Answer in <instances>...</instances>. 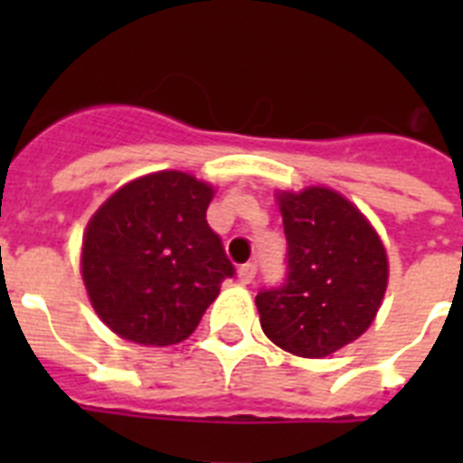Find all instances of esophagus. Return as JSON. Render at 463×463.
<instances>
[{"mask_svg":"<svg viewBox=\"0 0 463 463\" xmlns=\"http://www.w3.org/2000/svg\"><path fill=\"white\" fill-rule=\"evenodd\" d=\"M255 276H257L255 261H248V264H243V267L239 269V280L243 282V285H250V282L255 280Z\"/></svg>","mask_w":463,"mask_h":463,"instance_id":"1","label":"esophagus"}]
</instances>
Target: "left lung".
I'll return each instance as SVG.
<instances>
[{
	"mask_svg": "<svg viewBox=\"0 0 463 463\" xmlns=\"http://www.w3.org/2000/svg\"><path fill=\"white\" fill-rule=\"evenodd\" d=\"M288 278L255 297L261 329L298 357H326L369 329L387 289V252L354 203L329 187L280 192Z\"/></svg>",
	"mask_w": 463,
	"mask_h": 463,
	"instance_id": "obj_1",
	"label": "left lung"
}]
</instances>
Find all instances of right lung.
<instances>
[{
    "label": "right lung",
    "mask_w": 463,
    "mask_h": 463,
    "mask_svg": "<svg viewBox=\"0 0 463 463\" xmlns=\"http://www.w3.org/2000/svg\"><path fill=\"white\" fill-rule=\"evenodd\" d=\"M213 187L183 171H157L109 196L83 236V282L110 331L141 345L190 336L234 276L208 227Z\"/></svg>",
    "instance_id": "right-lung-1"
}]
</instances>
